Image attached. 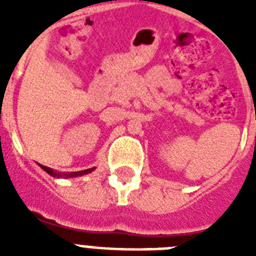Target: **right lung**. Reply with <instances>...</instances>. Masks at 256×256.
I'll use <instances>...</instances> for the list:
<instances>
[{
    "label": "right lung",
    "instance_id": "add662e5",
    "mask_svg": "<svg viewBox=\"0 0 256 256\" xmlns=\"http://www.w3.org/2000/svg\"><path fill=\"white\" fill-rule=\"evenodd\" d=\"M40 166H41L42 170H45L48 174L54 176V178H76V176H81V175L88 174V172H92V171L96 168H88V170L74 171V172H57V171H54L53 168H46V166H42V164H40Z\"/></svg>",
    "mask_w": 256,
    "mask_h": 256
}]
</instances>
